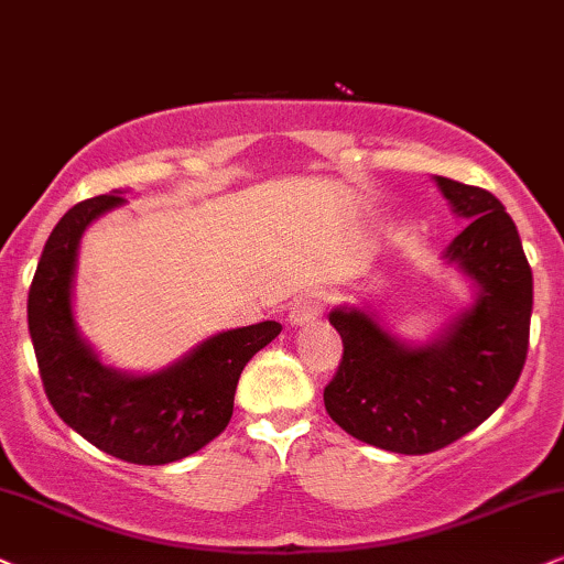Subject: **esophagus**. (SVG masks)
<instances>
[{
    "label": "esophagus",
    "mask_w": 564,
    "mask_h": 564,
    "mask_svg": "<svg viewBox=\"0 0 564 564\" xmlns=\"http://www.w3.org/2000/svg\"><path fill=\"white\" fill-rule=\"evenodd\" d=\"M325 296L319 291H306V294H299L294 302H291L289 310V323L291 325H310L315 323L319 312H323Z\"/></svg>",
    "instance_id": "1"
}]
</instances>
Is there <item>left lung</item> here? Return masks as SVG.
I'll return each mask as SVG.
<instances>
[{
    "instance_id": "1",
    "label": "left lung",
    "mask_w": 564,
    "mask_h": 564,
    "mask_svg": "<svg viewBox=\"0 0 564 564\" xmlns=\"http://www.w3.org/2000/svg\"><path fill=\"white\" fill-rule=\"evenodd\" d=\"M466 229L442 252L471 302L426 340L398 335L367 304L333 306L344 361L325 409L351 437L424 455L476 430L516 388L529 354L533 275L518 229L491 192L434 176Z\"/></svg>"
}]
</instances>
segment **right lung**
<instances>
[{
	"label": "right lung",
	"mask_w": 564,
	"mask_h": 564,
	"mask_svg": "<svg viewBox=\"0 0 564 564\" xmlns=\"http://www.w3.org/2000/svg\"><path fill=\"white\" fill-rule=\"evenodd\" d=\"M122 205V189H113L64 213L28 291V330L62 422L113 458L163 466L203 451L229 426L241 369L281 325L265 319L208 335L153 372L106 365L77 325L75 273L83 234Z\"/></svg>",
	"instance_id": "1"
}]
</instances>
